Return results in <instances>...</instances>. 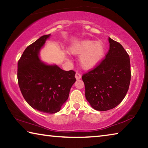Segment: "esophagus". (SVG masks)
Listing matches in <instances>:
<instances>
[{
    "label": "esophagus",
    "mask_w": 148,
    "mask_h": 148,
    "mask_svg": "<svg viewBox=\"0 0 148 148\" xmlns=\"http://www.w3.org/2000/svg\"><path fill=\"white\" fill-rule=\"evenodd\" d=\"M75 77H76V79H81L82 75H81V74H79V72H76V75H75Z\"/></svg>",
    "instance_id": "obj_1"
}]
</instances>
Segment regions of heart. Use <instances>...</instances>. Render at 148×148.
Here are the masks:
<instances>
[{
    "instance_id": "b5f03b06",
    "label": "heart",
    "mask_w": 148,
    "mask_h": 148,
    "mask_svg": "<svg viewBox=\"0 0 148 148\" xmlns=\"http://www.w3.org/2000/svg\"><path fill=\"white\" fill-rule=\"evenodd\" d=\"M70 52L74 55H81L79 63L86 70L95 68L102 61L104 56L105 48L101 42L86 40L74 44Z\"/></svg>"
}]
</instances>
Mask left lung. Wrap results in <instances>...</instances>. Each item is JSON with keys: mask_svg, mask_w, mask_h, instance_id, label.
Returning a JSON list of instances; mask_svg holds the SVG:
<instances>
[{"mask_svg": "<svg viewBox=\"0 0 148 148\" xmlns=\"http://www.w3.org/2000/svg\"><path fill=\"white\" fill-rule=\"evenodd\" d=\"M110 48L104 59L82 75L86 97L98 111H107L121 103L131 82L129 54L119 42L109 38Z\"/></svg>", "mask_w": 148, "mask_h": 148, "instance_id": "8db88e82", "label": "left lung"}]
</instances>
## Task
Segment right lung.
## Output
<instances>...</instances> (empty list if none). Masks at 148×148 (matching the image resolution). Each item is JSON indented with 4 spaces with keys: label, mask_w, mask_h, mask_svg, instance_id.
<instances>
[{
    "label": "right lung",
    "mask_w": 148,
    "mask_h": 148,
    "mask_svg": "<svg viewBox=\"0 0 148 148\" xmlns=\"http://www.w3.org/2000/svg\"><path fill=\"white\" fill-rule=\"evenodd\" d=\"M50 34L44 35L27 47L17 62V80L24 99L34 109L47 114L59 112L76 82L75 71L49 66L38 57Z\"/></svg>",
    "instance_id": "right-lung-1"
}]
</instances>
